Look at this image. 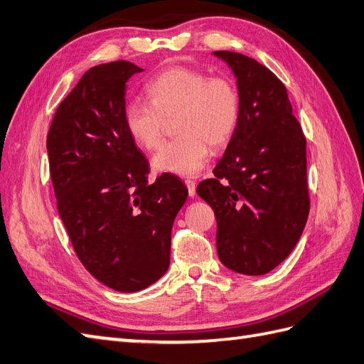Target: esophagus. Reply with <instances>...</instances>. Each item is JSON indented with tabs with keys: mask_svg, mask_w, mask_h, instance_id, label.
<instances>
[{
	"mask_svg": "<svg viewBox=\"0 0 364 364\" xmlns=\"http://www.w3.org/2000/svg\"><path fill=\"white\" fill-rule=\"evenodd\" d=\"M185 185H187V188H188V194H190V198H193L194 194H196V183H194V181H190V179H187V181H185Z\"/></svg>",
	"mask_w": 364,
	"mask_h": 364,
	"instance_id": "esophagus-1",
	"label": "esophagus"
}]
</instances>
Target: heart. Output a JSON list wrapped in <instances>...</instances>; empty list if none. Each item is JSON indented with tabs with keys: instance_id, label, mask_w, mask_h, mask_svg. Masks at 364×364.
Masks as SVG:
<instances>
[{
	"instance_id": "b5f03b06",
	"label": "heart",
	"mask_w": 364,
	"mask_h": 364,
	"mask_svg": "<svg viewBox=\"0 0 364 364\" xmlns=\"http://www.w3.org/2000/svg\"><path fill=\"white\" fill-rule=\"evenodd\" d=\"M149 102H129L123 125L139 148L154 149L165 119L176 117V137L159 148L153 166L159 173L188 177L198 174L210 156V145L224 146L233 137L241 97L232 78L210 77L205 70L174 66L146 83Z\"/></svg>"
}]
</instances>
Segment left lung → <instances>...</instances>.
I'll use <instances>...</instances> for the list:
<instances>
[{
    "label": "left lung",
    "instance_id": "8db88e82",
    "mask_svg": "<svg viewBox=\"0 0 364 364\" xmlns=\"http://www.w3.org/2000/svg\"><path fill=\"white\" fill-rule=\"evenodd\" d=\"M236 78L241 114L215 179L198 194L215 211L218 256L249 277L273 270L295 249L307 223L306 137L286 86L237 52L216 50Z\"/></svg>",
    "mask_w": 364,
    "mask_h": 364
}]
</instances>
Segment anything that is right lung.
Wrapping results in <instances>:
<instances>
[{"label": "right lung", "mask_w": 364, "mask_h": 364, "mask_svg": "<svg viewBox=\"0 0 364 364\" xmlns=\"http://www.w3.org/2000/svg\"><path fill=\"white\" fill-rule=\"evenodd\" d=\"M129 61L94 66L60 103L48 132L58 215L78 259L117 291L144 290L170 267L171 228L188 190L173 174L149 183L146 157L123 125Z\"/></svg>", "instance_id": "obj_1"}]
</instances>
